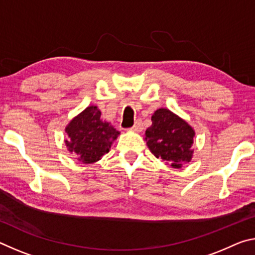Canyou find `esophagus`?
<instances>
[{"label":"esophagus","mask_w":255,"mask_h":255,"mask_svg":"<svg viewBox=\"0 0 255 255\" xmlns=\"http://www.w3.org/2000/svg\"><path fill=\"white\" fill-rule=\"evenodd\" d=\"M130 130L136 131V132H139L143 130V123H141V120H137L135 125L130 128Z\"/></svg>","instance_id":"obj_1"}]
</instances>
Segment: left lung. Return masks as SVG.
<instances>
[{
    "label": "left lung",
    "instance_id": "obj_1",
    "mask_svg": "<svg viewBox=\"0 0 255 255\" xmlns=\"http://www.w3.org/2000/svg\"><path fill=\"white\" fill-rule=\"evenodd\" d=\"M195 130L173 112L161 108L152 116V126L146 129L145 140L154 156L180 169L191 161Z\"/></svg>",
    "mask_w": 255,
    "mask_h": 255
}]
</instances>
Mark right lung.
I'll return each mask as SVG.
<instances>
[{
    "instance_id": "obj_1",
    "label": "right lung",
    "mask_w": 255,
    "mask_h": 255,
    "mask_svg": "<svg viewBox=\"0 0 255 255\" xmlns=\"http://www.w3.org/2000/svg\"><path fill=\"white\" fill-rule=\"evenodd\" d=\"M68 138L67 149L84 164L94 163L109 152L119 131L101 119V112L96 106H90L77 115L65 128Z\"/></svg>"
}]
</instances>
